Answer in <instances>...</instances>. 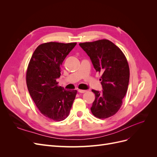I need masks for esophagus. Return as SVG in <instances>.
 <instances>
[{
    "mask_svg": "<svg viewBox=\"0 0 157 157\" xmlns=\"http://www.w3.org/2000/svg\"><path fill=\"white\" fill-rule=\"evenodd\" d=\"M78 92L79 93H85L86 92V90H78Z\"/></svg>",
    "mask_w": 157,
    "mask_h": 157,
    "instance_id": "esophagus-1",
    "label": "esophagus"
}]
</instances>
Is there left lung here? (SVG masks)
<instances>
[{
    "label": "left lung",
    "mask_w": 157,
    "mask_h": 157,
    "mask_svg": "<svg viewBox=\"0 0 157 157\" xmlns=\"http://www.w3.org/2000/svg\"><path fill=\"white\" fill-rule=\"evenodd\" d=\"M90 57L94 69L102 75L101 92L92 90L96 98L91 111L98 118H107L119 110L130 79L127 59L121 50L107 39L80 43Z\"/></svg>",
    "instance_id": "left-lung-1"
}]
</instances>
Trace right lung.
Instances as JSON below:
<instances>
[{
    "label": "right lung",
    "instance_id": "1",
    "mask_svg": "<svg viewBox=\"0 0 157 157\" xmlns=\"http://www.w3.org/2000/svg\"><path fill=\"white\" fill-rule=\"evenodd\" d=\"M77 43L50 42L39 45L28 65L26 82L30 96L40 113L55 121L69 116L77 91L58 86L61 65Z\"/></svg>",
    "mask_w": 157,
    "mask_h": 157
}]
</instances>
